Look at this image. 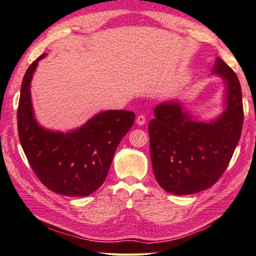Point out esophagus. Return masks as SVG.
<instances>
[{
    "label": "esophagus",
    "instance_id": "obj_1",
    "mask_svg": "<svg viewBox=\"0 0 256 256\" xmlns=\"http://www.w3.org/2000/svg\"><path fill=\"white\" fill-rule=\"evenodd\" d=\"M136 123L138 125H143L146 123V118L143 116V114H140V116L136 118Z\"/></svg>",
    "mask_w": 256,
    "mask_h": 256
}]
</instances>
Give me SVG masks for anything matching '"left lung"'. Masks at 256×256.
Segmentation results:
<instances>
[{
	"instance_id": "1",
	"label": "left lung",
	"mask_w": 256,
	"mask_h": 256,
	"mask_svg": "<svg viewBox=\"0 0 256 256\" xmlns=\"http://www.w3.org/2000/svg\"><path fill=\"white\" fill-rule=\"evenodd\" d=\"M226 82V108L212 123L192 121L176 102L162 103L148 124L150 150L160 186L174 194H192L219 180L234 153L243 126L241 84L220 58L212 70Z\"/></svg>"
}]
</instances>
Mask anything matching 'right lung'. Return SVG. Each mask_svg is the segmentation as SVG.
<instances>
[{
    "instance_id": "right-lung-1",
    "label": "right lung",
    "mask_w": 256,
    "mask_h": 256,
    "mask_svg": "<svg viewBox=\"0 0 256 256\" xmlns=\"http://www.w3.org/2000/svg\"><path fill=\"white\" fill-rule=\"evenodd\" d=\"M42 55L24 74L18 108V138L37 178L52 192L84 197L104 182L118 143L133 126L131 111H106L70 133L52 132L37 124L30 86Z\"/></svg>"
}]
</instances>
